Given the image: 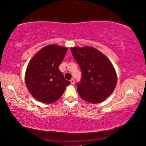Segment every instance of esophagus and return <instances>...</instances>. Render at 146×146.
<instances>
[{
  "label": "esophagus",
  "instance_id": "34e87169",
  "mask_svg": "<svg viewBox=\"0 0 146 146\" xmlns=\"http://www.w3.org/2000/svg\"><path fill=\"white\" fill-rule=\"evenodd\" d=\"M70 82H71V84H72V85H74L75 84V80H74V79H71L70 80Z\"/></svg>",
  "mask_w": 146,
  "mask_h": 146
}]
</instances>
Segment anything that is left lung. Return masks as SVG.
Returning <instances> with one entry per match:
<instances>
[{
  "instance_id": "1",
  "label": "left lung",
  "mask_w": 146,
  "mask_h": 146,
  "mask_svg": "<svg viewBox=\"0 0 146 146\" xmlns=\"http://www.w3.org/2000/svg\"><path fill=\"white\" fill-rule=\"evenodd\" d=\"M70 51L82 71L77 84L80 97L91 103H98L111 95L117 84V75L110 60L92 47H74Z\"/></svg>"
}]
</instances>
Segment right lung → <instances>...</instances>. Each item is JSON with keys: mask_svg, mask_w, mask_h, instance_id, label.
Returning <instances> with one entry per match:
<instances>
[{"mask_svg": "<svg viewBox=\"0 0 146 146\" xmlns=\"http://www.w3.org/2000/svg\"><path fill=\"white\" fill-rule=\"evenodd\" d=\"M67 50L57 45H49L40 50L29 62L25 84L30 93L38 101L47 104L57 101L70 84L59 69Z\"/></svg>", "mask_w": 146, "mask_h": 146, "instance_id": "1", "label": "right lung"}]
</instances>
